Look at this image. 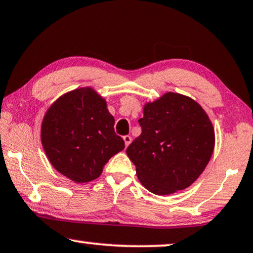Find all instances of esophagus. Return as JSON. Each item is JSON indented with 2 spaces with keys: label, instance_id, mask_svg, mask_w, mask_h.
I'll use <instances>...</instances> for the list:
<instances>
[{
  "label": "esophagus",
  "instance_id": "1",
  "mask_svg": "<svg viewBox=\"0 0 253 253\" xmlns=\"http://www.w3.org/2000/svg\"><path fill=\"white\" fill-rule=\"evenodd\" d=\"M123 138H124V141H125V145H126V147H128V145H129L130 142H131V137L129 136V135H125V136H124Z\"/></svg>",
  "mask_w": 253,
  "mask_h": 253
}]
</instances>
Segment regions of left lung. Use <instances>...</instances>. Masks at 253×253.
<instances>
[{
    "label": "left lung",
    "mask_w": 253,
    "mask_h": 253,
    "mask_svg": "<svg viewBox=\"0 0 253 253\" xmlns=\"http://www.w3.org/2000/svg\"><path fill=\"white\" fill-rule=\"evenodd\" d=\"M142 133L127 148L141 183L156 195L186 189L201 175L214 148L208 115L187 96L167 92L144 106Z\"/></svg>",
    "instance_id": "obj_1"
}]
</instances>
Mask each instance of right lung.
Masks as SVG:
<instances>
[{
    "instance_id": "right-lung-1",
    "label": "right lung",
    "mask_w": 253,
    "mask_h": 253,
    "mask_svg": "<svg viewBox=\"0 0 253 253\" xmlns=\"http://www.w3.org/2000/svg\"><path fill=\"white\" fill-rule=\"evenodd\" d=\"M115 118L91 88L59 97L45 113L41 141L51 165L74 182H89L101 175L125 142L115 133Z\"/></svg>"
}]
</instances>
